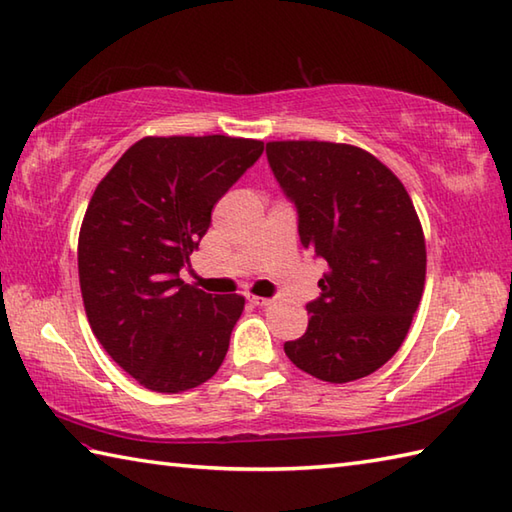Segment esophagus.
<instances>
[{
  "instance_id": "34e87169",
  "label": "esophagus",
  "mask_w": 512,
  "mask_h": 512,
  "mask_svg": "<svg viewBox=\"0 0 512 512\" xmlns=\"http://www.w3.org/2000/svg\"><path fill=\"white\" fill-rule=\"evenodd\" d=\"M248 302L253 304V306H270V304H273V299H268V297H257V295H248Z\"/></svg>"
}]
</instances>
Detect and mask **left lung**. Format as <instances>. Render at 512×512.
Masks as SVG:
<instances>
[{"label": "left lung", "mask_w": 512, "mask_h": 512, "mask_svg": "<svg viewBox=\"0 0 512 512\" xmlns=\"http://www.w3.org/2000/svg\"><path fill=\"white\" fill-rule=\"evenodd\" d=\"M268 164L297 208L302 246L326 259L306 333L290 362L346 384L404 344L426 282V242L413 199L368 150L333 142H268Z\"/></svg>", "instance_id": "1"}]
</instances>
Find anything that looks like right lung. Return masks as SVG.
Instances as JSON below:
<instances>
[{
  "instance_id": "1",
  "label": "right lung",
  "mask_w": 512,
  "mask_h": 512,
  "mask_svg": "<svg viewBox=\"0 0 512 512\" xmlns=\"http://www.w3.org/2000/svg\"><path fill=\"white\" fill-rule=\"evenodd\" d=\"M264 142L144 137L97 184L77 244L79 286L99 344L155 393H182L222 366L242 295H208L179 277L210 213Z\"/></svg>"
}]
</instances>
